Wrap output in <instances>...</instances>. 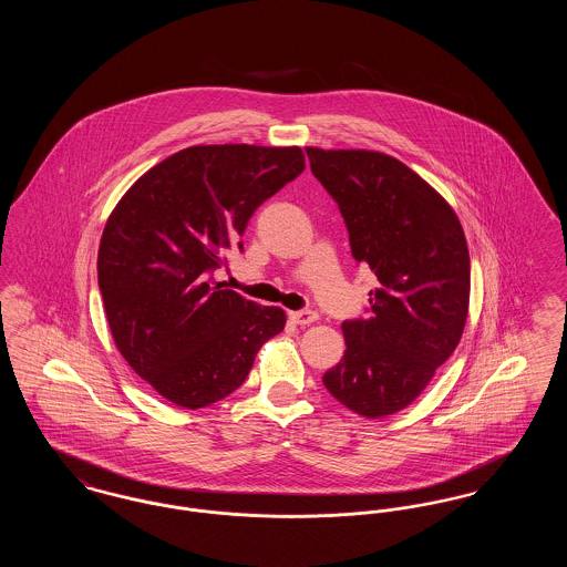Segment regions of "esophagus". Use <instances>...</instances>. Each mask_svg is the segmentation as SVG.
<instances>
[{
    "label": "esophagus",
    "mask_w": 567,
    "mask_h": 567,
    "mask_svg": "<svg viewBox=\"0 0 567 567\" xmlns=\"http://www.w3.org/2000/svg\"><path fill=\"white\" fill-rule=\"evenodd\" d=\"M289 319H291L293 323L303 327V324L315 323V321L319 319V315L312 312V310H297V312H289Z\"/></svg>",
    "instance_id": "34e87169"
}]
</instances>
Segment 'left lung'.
I'll list each match as a JSON object with an SVG mask.
<instances>
[{
    "mask_svg": "<svg viewBox=\"0 0 567 567\" xmlns=\"http://www.w3.org/2000/svg\"><path fill=\"white\" fill-rule=\"evenodd\" d=\"M338 202L357 264L377 274L370 317L344 321L347 351L327 391L380 419L412 404L457 349L470 308V252L451 204L408 165L363 148H306Z\"/></svg>",
    "mask_w": 567,
    "mask_h": 567,
    "instance_id": "8db88e82",
    "label": "left lung"
}]
</instances>
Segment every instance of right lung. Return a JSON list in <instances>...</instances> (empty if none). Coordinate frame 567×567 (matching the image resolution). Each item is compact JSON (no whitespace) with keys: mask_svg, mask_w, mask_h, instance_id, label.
<instances>
[{"mask_svg":"<svg viewBox=\"0 0 567 567\" xmlns=\"http://www.w3.org/2000/svg\"><path fill=\"white\" fill-rule=\"evenodd\" d=\"M306 167L299 146L202 144L142 174L110 213L97 280L118 352L162 398L197 410L243 384L287 323L210 274L252 213Z\"/></svg>","mask_w":567,"mask_h":567,"instance_id":"right-lung-1","label":"right lung"}]
</instances>
